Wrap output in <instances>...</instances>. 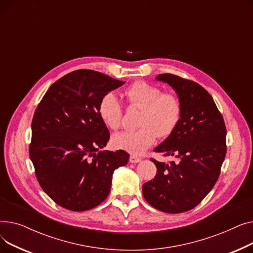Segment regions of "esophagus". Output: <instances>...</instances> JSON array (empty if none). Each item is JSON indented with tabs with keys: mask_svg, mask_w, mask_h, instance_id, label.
<instances>
[{
	"mask_svg": "<svg viewBox=\"0 0 253 253\" xmlns=\"http://www.w3.org/2000/svg\"><path fill=\"white\" fill-rule=\"evenodd\" d=\"M140 161H141V158H139L137 156H134V155L130 156V158H129V162L130 163H138Z\"/></svg>",
	"mask_w": 253,
	"mask_h": 253,
	"instance_id": "obj_1",
	"label": "esophagus"
}]
</instances>
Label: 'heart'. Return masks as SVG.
<instances>
[{"label": "heart", "mask_w": 253, "mask_h": 253, "mask_svg": "<svg viewBox=\"0 0 253 253\" xmlns=\"http://www.w3.org/2000/svg\"><path fill=\"white\" fill-rule=\"evenodd\" d=\"M125 96L131 105L141 108L137 119L139 128L114 134L112 143L116 149L132 155H141L156 142L158 135L166 138L173 133L182 111L181 102L176 95L162 93V90L155 85L137 81L126 89ZM98 114L109 128H120L123 110L115 93H106L100 99Z\"/></svg>", "instance_id": "b5f03b06"}]
</instances>
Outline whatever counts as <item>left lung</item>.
Here are the masks:
<instances>
[{
  "instance_id": "8db88e82",
  "label": "left lung",
  "mask_w": 253,
  "mask_h": 253,
  "mask_svg": "<svg viewBox=\"0 0 253 253\" xmlns=\"http://www.w3.org/2000/svg\"><path fill=\"white\" fill-rule=\"evenodd\" d=\"M157 81L172 87L181 102V118L173 133L154 149L177 162H159L155 178L143 183L150 205L166 213H181L200 203L219 176L227 145L223 118L209 93L199 84L171 74Z\"/></svg>"
}]
</instances>
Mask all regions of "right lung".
<instances>
[{
  "label": "right lung",
  "mask_w": 253,
  "mask_h": 253,
  "mask_svg": "<svg viewBox=\"0 0 253 253\" xmlns=\"http://www.w3.org/2000/svg\"><path fill=\"white\" fill-rule=\"evenodd\" d=\"M125 82L91 70L72 72L52 84L32 122L30 157L43 191L59 206L86 211L109 196L114 171L129 154L100 151L110 132L98 114L100 99Z\"/></svg>",
  "instance_id": "right-lung-1"
}]
</instances>
